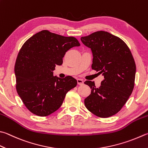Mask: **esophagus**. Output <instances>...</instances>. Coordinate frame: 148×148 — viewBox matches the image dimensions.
<instances>
[{
  "label": "esophagus",
  "instance_id": "obj_1",
  "mask_svg": "<svg viewBox=\"0 0 148 148\" xmlns=\"http://www.w3.org/2000/svg\"><path fill=\"white\" fill-rule=\"evenodd\" d=\"M77 83L79 85H82L84 84V81L82 79H77Z\"/></svg>",
  "mask_w": 148,
  "mask_h": 148
}]
</instances>
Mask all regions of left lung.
Returning a JSON list of instances; mask_svg holds the SVG:
<instances>
[{
  "mask_svg": "<svg viewBox=\"0 0 148 148\" xmlns=\"http://www.w3.org/2000/svg\"><path fill=\"white\" fill-rule=\"evenodd\" d=\"M80 40L92 51L91 68L104 77L99 88L94 82H84L91 90L84 99L86 108L99 117L114 115L126 104L134 88V58L123 40L107 32H95Z\"/></svg>",
  "mask_w": 148,
  "mask_h": 148,
  "instance_id": "8db88e82",
  "label": "left lung"
}]
</instances>
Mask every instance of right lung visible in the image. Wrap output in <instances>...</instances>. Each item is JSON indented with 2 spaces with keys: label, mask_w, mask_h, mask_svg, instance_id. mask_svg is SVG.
<instances>
[{
  "label": "right lung",
  "mask_w": 148,
  "mask_h": 148,
  "mask_svg": "<svg viewBox=\"0 0 148 148\" xmlns=\"http://www.w3.org/2000/svg\"><path fill=\"white\" fill-rule=\"evenodd\" d=\"M80 45L76 38L42 30L22 46L15 65L16 91L32 113L46 116L62 104L66 93L77 84L71 76H53L56 65L62 64L66 53Z\"/></svg>",
  "instance_id": "right-lung-1"
}]
</instances>
